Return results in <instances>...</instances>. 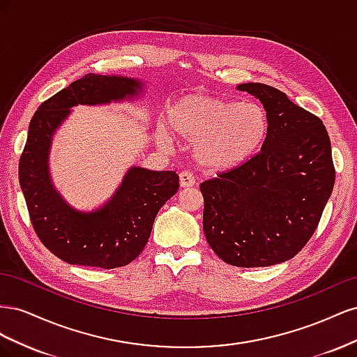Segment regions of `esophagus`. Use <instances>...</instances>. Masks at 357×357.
<instances>
[{
    "label": "esophagus",
    "mask_w": 357,
    "mask_h": 357,
    "mask_svg": "<svg viewBox=\"0 0 357 357\" xmlns=\"http://www.w3.org/2000/svg\"><path fill=\"white\" fill-rule=\"evenodd\" d=\"M195 185V177L189 171L180 172V188H192Z\"/></svg>",
    "instance_id": "1"
}]
</instances>
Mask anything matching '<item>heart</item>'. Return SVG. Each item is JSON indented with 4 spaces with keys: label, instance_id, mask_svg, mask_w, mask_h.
<instances>
[{
    "label": "heart",
    "instance_id": "1",
    "mask_svg": "<svg viewBox=\"0 0 357 357\" xmlns=\"http://www.w3.org/2000/svg\"><path fill=\"white\" fill-rule=\"evenodd\" d=\"M168 132L193 143V158L204 168L229 171L252 159L269 132L261 104L236 102L205 93H186L168 105Z\"/></svg>",
    "mask_w": 357,
    "mask_h": 357
}]
</instances>
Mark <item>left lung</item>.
I'll use <instances>...</instances> for the list:
<instances>
[{
  "label": "left lung",
  "instance_id": "obj_1",
  "mask_svg": "<svg viewBox=\"0 0 357 357\" xmlns=\"http://www.w3.org/2000/svg\"><path fill=\"white\" fill-rule=\"evenodd\" d=\"M264 104L269 132L245 164L201 183L204 232L234 266L282 264L314 234L335 183L331 139L320 119L264 83H243Z\"/></svg>",
  "mask_w": 357,
  "mask_h": 357
}]
</instances>
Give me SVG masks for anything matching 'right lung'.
Segmentation results:
<instances>
[{"label": "right lung", "mask_w": 357, "mask_h": 357, "mask_svg": "<svg viewBox=\"0 0 357 357\" xmlns=\"http://www.w3.org/2000/svg\"><path fill=\"white\" fill-rule=\"evenodd\" d=\"M143 88L132 77L89 73L43 102L31 119L19 183L40 241L70 265L112 269L132 262L149 241L158 211L178 190L176 171L131 167L109 201L80 211L52 181V139L73 107L132 101Z\"/></svg>", "instance_id": "add662e5"}]
</instances>
